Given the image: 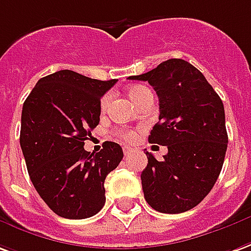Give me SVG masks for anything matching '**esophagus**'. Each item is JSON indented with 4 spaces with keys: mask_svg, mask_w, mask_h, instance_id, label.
<instances>
[{
    "mask_svg": "<svg viewBox=\"0 0 251 251\" xmlns=\"http://www.w3.org/2000/svg\"><path fill=\"white\" fill-rule=\"evenodd\" d=\"M130 153H133V150H131V148H129V147H125V148H124V155L129 156Z\"/></svg>",
    "mask_w": 251,
    "mask_h": 251,
    "instance_id": "1",
    "label": "esophagus"
}]
</instances>
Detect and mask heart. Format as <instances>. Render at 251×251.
<instances>
[{"instance_id": "obj_1", "label": "heart", "mask_w": 251, "mask_h": 251, "mask_svg": "<svg viewBox=\"0 0 251 251\" xmlns=\"http://www.w3.org/2000/svg\"><path fill=\"white\" fill-rule=\"evenodd\" d=\"M148 88H145L143 85H133L129 88V98H130L131 100L136 101L140 98V96L143 95L144 92H147ZM108 95H104L101 98V101H100V107L104 110L106 106H107L108 103ZM118 136H120L125 143H134L136 141V138H137V133L134 130H121L118 131Z\"/></svg>"}]
</instances>
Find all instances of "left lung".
<instances>
[{
    "mask_svg": "<svg viewBox=\"0 0 251 251\" xmlns=\"http://www.w3.org/2000/svg\"><path fill=\"white\" fill-rule=\"evenodd\" d=\"M129 80L148 81L159 98V122L148 141L167 147L163 160L145 152L144 197L162 213H182L199 205L222 171L228 136L220 96L187 61L171 58Z\"/></svg>",
    "mask_w": 251,
    "mask_h": 251,
    "instance_id": "obj_1",
    "label": "left lung"
}]
</instances>
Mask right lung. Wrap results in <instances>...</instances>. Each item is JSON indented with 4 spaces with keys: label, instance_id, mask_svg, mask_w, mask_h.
Instances as JSON below:
<instances>
[{
    "label": "right lung",
    "instance_id": "1",
    "mask_svg": "<svg viewBox=\"0 0 251 251\" xmlns=\"http://www.w3.org/2000/svg\"><path fill=\"white\" fill-rule=\"evenodd\" d=\"M117 83L59 71L40 78L23 104L20 147L42 200L65 219H87L106 202L104 179L124 157L120 144L91 153L84 141L100 121V98Z\"/></svg>",
    "mask_w": 251,
    "mask_h": 251
}]
</instances>
